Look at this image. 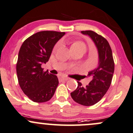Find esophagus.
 <instances>
[{
  "label": "esophagus",
  "mask_w": 133,
  "mask_h": 133,
  "mask_svg": "<svg viewBox=\"0 0 133 133\" xmlns=\"http://www.w3.org/2000/svg\"><path fill=\"white\" fill-rule=\"evenodd\" d=\"M58 78L59 80H60V81H62V80H65V81H66V80H68V79H69L68 77H65V76H62V75H59Z\"/></svg>",
  "instance_id": "34e87169"
}]
</instances>
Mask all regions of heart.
I'll return each instance as SVG.
<instances>
[{
	"label": "heart",
	"mask_w": 133,
	"mask_h": 133,
	"mask_svg": "<svg viewBox=\"0 0 133 133\" xmlns=\"http://www.w3.org/2000/svg\"><path fill=\"white\" fill-rule=\"evenodd\" d=\"M58 45H59V43H57V44H56V45L55 48H57V47L58 46ZM72 46H80V47H82V48H84L85 49H86V45H85V44H84V42H75L74 44L72 45Z\"/></svg>",
	"instance_id": "b5f03b06"
}]
</instances>
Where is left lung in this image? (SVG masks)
<instances>
[{"label":"left lung","mask_w":133,"mask_h":133,"mask_svg":"<svg viewBox=\"0 0 133 133\" xmlns=\"http://www.w3.org/2000/svg\"><path fill=\"white\" fill-rule=\"evenodd\" d=\"M81 33L89 35L95 42L98 51V66L88 73V76L91 78L89 85L84 88L81 82H77V88L71 96L78 104L90 106L98 102L108 91L112 82L115 62L111 47L104 37L93 31H82Z\"/></svg>","instance_id":"8db88e82"}]
</instances>
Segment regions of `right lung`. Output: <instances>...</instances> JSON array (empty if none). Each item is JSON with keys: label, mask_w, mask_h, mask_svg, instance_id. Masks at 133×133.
<instances>
[{"label": "right lung", "mask_w": 133, "mask_h": 133, "mask_svg": "<svg viewBox=\"0 0 133 133\" xmlns=\"http://www.w3.org/2000/svg\"><path fill=\"white\" fill-rule=\"evenodd\" d=\"M65 32L43 31L25 40L21 47L17 62L18 84L24 93L35 102L48 101L58 85L57 75L44 71L41 67L49 60L56 43Z\"/></svg>", "instance_id": "add662e5"}]
</instances>
